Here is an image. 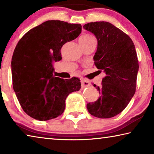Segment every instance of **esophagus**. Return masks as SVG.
<instances>
[{"label": "esophagus", "instance_id": "esophagus-1", "mask_svg": "<svg viewBox=\"0 0 154 154\" xmlns=\"http://www.w3.org/2000/svg\"><path fill=\"white\" fill-rule=\"evenodd\" d=\"M81 82H82V87H83V88L88 87V86H90V85H91L90 82H89V81H88V80L82 79V81H81Z\"/></svg>", "mask_w": 154, "mask_h": 154}]
</instances>
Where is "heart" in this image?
Segmentation results:
<instances>
[{"instance_id":"b5f03b06","label":"heart","mask_w":154,"mask_h":154,"mask_svg":"<svg viewBox=\"0 0 154 154\" xmlns=\"http://www.w3.org/2000/svg\"><path fill=\"white\" fill-rule=\"evenodd\" d=\"M94 37L92 35H90V34H85V35H83L82 36H80L79 41H88L91 39H94Z\"/></svg>"}]
</instances>
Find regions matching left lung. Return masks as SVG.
I'll use <instances>...</instances> for the list:
<instances>
[{
	"label": "left lung",
	"instance_id": "8db88e82",
	"mask_svg": "<svg viewBox=\"0 0 154 154\" xmlns=\"http://www.w3.org/2000/svg\"><path fill=\"white\" fill-rule=\"evenodd\" d=\"M83 28L97 38L94 64L106 73L100 86L94 85L100 96L87 104L88 111L98 118H113L126 107L136 91L139 61L134 43L111 23L90 22Z\"/></svg>",
	"mask_w": 154,
	"mask_h": 154
}]
</instances>
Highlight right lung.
<instances>
[{
  "mask_svg": "<svg viewBox=\"0 0 154 154\" xmlns=\"http://www.w3.org/2000/svg\"><path fill=\"white\" fill-rule=\"evenodd\" d=\"M81 32L79 24L49 20L18 41L11 61L13 87L22 109L31 118L46 121L61 116L67 96L80 90L79 78L55 77L53 64L62 60V47Z\"/></svg>",
  "mask_w": 154,
  "mask_h": 154,
  "instance_id": "1",
  "label": "right lung"
}]
</instances>
